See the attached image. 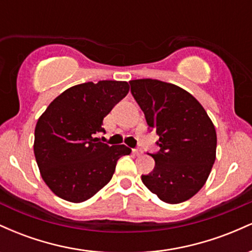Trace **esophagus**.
Instances as JSON below:
<instances>
[{
    "instance_id": "34e87169",
    "label": "esophagus",
    "mask_w": 252,
    "mask_h": 252,
    "mask_svg": "<svg viewBox=\"0 0 252 252\" xmlns=\"http://www.w3.org/2000/svg\"><path fill=\"white\" fill-rule=\"evenodd\" d=\"M132 153H134V154L137 155V156H140V155L143 154L142 149H132Z\"/></svg>"
}]
</instances>
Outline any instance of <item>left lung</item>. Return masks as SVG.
<instances>
[{
  "label": "left lung",
  "instance_id": "obj_1",
  "mask_svg": "<svg viewBox=\"0 0 252 252\" xmlns=\"http://www.w3.org/2000/svg\"><path fill=\"white\" fill-rule=\"evenodd\" d=\"M131 94L158 135L155 167L142 182L167 204L195 195L216 161L217 134L202 105L186 90L158 79L131 80Z\"/></svg>",
  "mask_w": 252,
  "mask_h": 252
}]
</instances>
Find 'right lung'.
<instances>
[{
	"label": "right lung",
	"instance_id": "right-lung-1",
	"mask_svg": "<svg viewBox=\"0 0 252 252\" xmlns=\"http://www.w3.org/2000/svg\"><path fill=\"white\" fill-rule=\"evenodd\" d=\"M129 92L117 80L84 83L65 90L37 120L34 155L42 180L59 198L83 202L111 180L118 158L131 149L94 137L103 120Z\"/></svg>",
	"mask_w": 252,
	"mask_h": 252
}]
</instances>
